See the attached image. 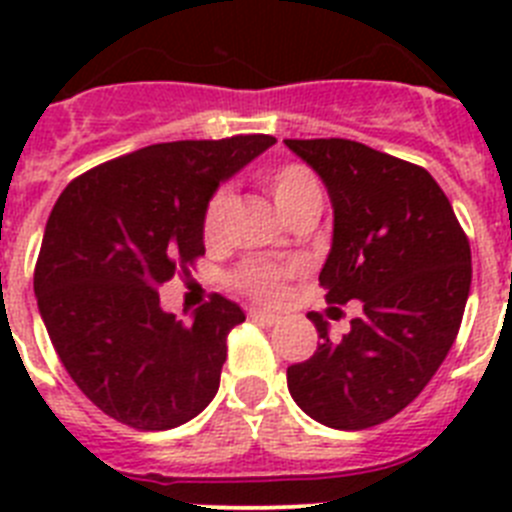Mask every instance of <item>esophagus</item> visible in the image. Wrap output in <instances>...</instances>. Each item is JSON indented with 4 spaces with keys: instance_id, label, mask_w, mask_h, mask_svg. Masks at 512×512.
<instances>
[{
    "instance_id": "obj_1",
    "label": "esophagus",
    "mask_w": 512,
    "mask_h": 512,
    "mask_svg": "<svg viewBox=\"0 0 512 512\" xmlns=\"http://www.w3.org/2000/svg\"><path fill=\"white\" fill-rule=\"evenodd\" d=\"M248 318H251L253 323L274 325L279 320V315H274V312H269V310H251V312H248Z\"/></svg>"
}]
</instances>
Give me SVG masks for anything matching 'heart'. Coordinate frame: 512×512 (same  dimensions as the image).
Masks as SVG:
<instances>
[{"mask_svg":"<svg viewBox=\"0 0 512 512\" xmlns=\"http://www.w3.org/2000/svg\"><path fill=\"white\" fill-rule=\"evenodd\" d=\"M266 187H269L271 197L277 202L279 210L284 215H292L297 207H302L310 200H320V187L318 179L312 176L310 169L300 164H284L277 166L274 171L266 174ZM230 207H233V194L230 189H217L210 197L205 207V220H202V233L210 243L220 241L225 235V225H228ZM284 266L266 264V261H253V264L243 266L235 274V284L248 292L256 300L274 302L282 295V282L287 277Z\"/></svg>","mask_w":512,"mask_h":512,"instance_id":"heart-1","label":"heart"}]
</instances>
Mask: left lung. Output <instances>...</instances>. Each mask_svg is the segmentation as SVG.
I'll return each instance as SVG.
<instances>
[{
  "mask_svg": "<svg viewBox=\"0 0 512 512\" xmlns=\"http://www.w3.org/2000/svg\"><path fill=\"white\" fill-rule=\"evenodd\" d=\"M284 146L323 179L333 205L325 300L361 302L338 341L312 312L323 343L287 369L289 395L328 428H372L408 408L454 346L472 284L469 241L420 166L343 138Z\"/></svg>",
  "mask_w": 512,
  "mask_h": 512,
  "instance_id": "left-lung-1",
  "label": "left lung"
}]
</instances>
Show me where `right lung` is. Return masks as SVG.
<instances>
[{
  "label": "right lung",
  "mask_w": 512,
  "mask_h": 512,
  "mask_svg": "<svg viewBox=\"0 0 512 512\" xmlns=\"http://www.w3.org/2000/svg\"><path fill=\"white\" fill-rule=\"evenodd\" d=\"M277 143L271 135L176 140L81 174L53 205L35 297L58 359L102 413L169 431L210 405L228 333L246 320L215 295L182 323L156 289L205 253L212 194Z\"/></svg>",
  "instance_id": "1"
}]
</instances>
